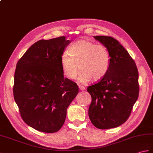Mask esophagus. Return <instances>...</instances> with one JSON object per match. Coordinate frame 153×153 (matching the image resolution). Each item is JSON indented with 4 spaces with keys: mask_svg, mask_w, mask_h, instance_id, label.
Segmentation results:
<instances>
[{
    "mask_svg": "<svg viewBox=\"0 0 153 153\" xmlns=\"http://www.w3.org/2000/svg\"><path fill=\"white\" fill-rule=\"evenodd\" d=\"M79 89H80L81 91H84V90L85 89V87H83V86H82V85H79Z\"/></svg>",
    "mask_w": 153,
    "mask_h": 153,
    "instance_id": "1",
    "label": "esophagus"
}]
</instances>
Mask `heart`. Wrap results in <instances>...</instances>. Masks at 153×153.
<instances>
[{"label":"heart","instance_id":"1","mask_svg":"<svg viewBox=\"0 0 153 153\" xmlns=\"http://www.w3.org/2000/svg\"><path fill=\"white\" fill-rule=\"evenodd\" d=\"M68 52L60 56V64L64 74L69 79H75L79 68L81 72L78 80L81 83H87L91 79L98 81L108 74L111 56L104 45L80 40L70 45Z\"/></svg>","mask_w":153,"mask_h":153}]
</instances>
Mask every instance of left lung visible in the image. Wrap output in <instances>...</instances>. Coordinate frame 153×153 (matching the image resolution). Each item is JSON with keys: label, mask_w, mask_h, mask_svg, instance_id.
Listing matches in <instances>:
<instances>
[{"label": "left lung", "mask_w": 153, "mask_h": 153, "mask_svg": "<svg viewBox=\"0 0 153 153\" xmlns=\"http://www.w3.org/2000/svg\"><path fill=\"white\" fill-rule=\"evenodd\" d=\"M111 56L105 76L87 87L92 98L88 116L99 129H109L126 121L139 96L138 71L134 60L119 42L111 36H96Z\"/></svg>", "instance_id": "obj_1"}]
</instances>
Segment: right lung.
Instances as JSON below:
<instances>
[{
	"mask_svg": "<svg viewBox=\"0 0 153 153\" xmlns=\"http://www.w3.org/2000/svg\"><path fill=\"white\" fill-rule=\"evenodd\" d=\"M70 43L65 36L39 40L17 63L14 100L24 122L40 132L61 128L67 108L79 92L75 82L64 77L60 64Z\"/></svg>",
	"mask_w": 153,
	"mask_h": 153,
	"instance_id": "obj_1",
	"label": "right lung"
}]
</instances>
